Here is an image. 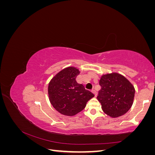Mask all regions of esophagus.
Masks as SVG:
<instances>
[{
    "label": "esophagus",
    "instance_id": "1",
    "mask_svg": "<svg viewBox=\"0 0 155 155\" xmlns=\"http://www.w3.org/2000/svg\"><path fill=\"white\" fill-rule=\"evenodd\" d=\"M92 92L94 94L95 96H97V92H96V91L95 90H92Z\"/></svg>",
    "mask_w": 155,
    "mask_h": 155
}]
</instances>
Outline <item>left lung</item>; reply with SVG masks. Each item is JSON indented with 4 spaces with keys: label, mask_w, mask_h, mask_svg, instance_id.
I'll return each mask as SVG.
<instances>
[{
    "label": "left lung",
    "mask_w": 155,
    "mask_h": 155,
    "mask_svg": "<svg viewBox=\"0 0 155 155\" xmlns=\"http://www.w3.org/2000/svg\"><path fill=\"white\" fill-rule=\"evenodd\" d=\"M100 85L101 88L97 99L105 114L117 118L130 109L133 104L135 89L125 77L116 72L103 75Z\"/></svg>",
    "instance_id": "8db88e82"
}]
</instances>
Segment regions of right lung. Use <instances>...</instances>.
Masks as SVG:
<instances>
[{"instance_id":"1","label":"right lung","mask_w":155,"mask_h":155,"mask_svg":"<svg viewBox=\"0 0 155 155\" xmlns=\"http://www.w3.org/2000/svg\"><path fill=\"white\" fill-rule=\"evenodd\" d=\"M79 70L69 67L61 70L48 84L49 100L54 109L61 114L72 116L85 109L87 101L94 96L86 90L76 78Z\"/></svg>"}]
</instances>
